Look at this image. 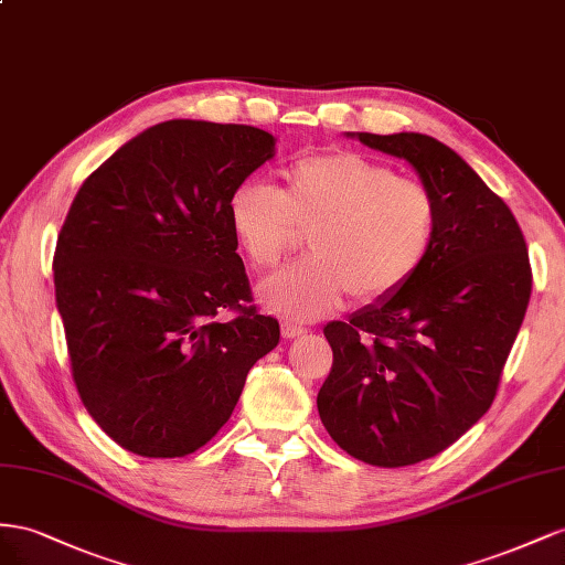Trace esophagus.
I'll return each instance as SVG.
<instances>
[{"label":"esophagus","instance_id":"obj_1","mask_svg":"<svg viewBox=\"0 0 565 565\" xmlns=\"http://www.w3.org/2000/svg\"><path fill=\"white\" fill-rule=\"evenodd\" d=\"M305 333H308V329L296 324V321H288V319L281 321V335L286 338V341H294V338H300Z\"/></svg>","mask_w":565,"mask_h":565}]
</instances>
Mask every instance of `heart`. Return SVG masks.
Wrapping results in <instances>:
<instances>
[{"instance_id":"heart-1","label":"heart","mask_w":565,"mask_h":565,"mask_svg":"<svg viewBox=\"0 0 565 565\" xmlns=\"http://www.w3.org/2000/svg\"><path fill=\"white\" fill-rule=\"evenodd\" d=\"M230 230L246 263L277 267L310 234V260L263 281L260 300L296 319H319L352 294L388 298L422 269L438 230V199L414 177L354 151L305 156L279 191L248 180L230 196Z\"/></svg>"}]
</instances>
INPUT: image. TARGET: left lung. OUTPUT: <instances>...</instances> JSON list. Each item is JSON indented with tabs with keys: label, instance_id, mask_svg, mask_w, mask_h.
Masks as SVG:
<instances>
[{
	"label": "left lung",
	"instance_id": "8db88e82",
	"mask_svg": "<svg viewBox=\"0 0 565 565\" xmlns=\"http://www.w3.org/2000/svg\"><path fill=\"white\" fill-rule=\"evenodd\" d=\"M345 135L407 160L438 199L422 269L324 327L333 366L317 395L321 424L350 457L397 469L440 455L490 409L533 271L509 205L457 151L418 132Z\"/></svg>",
	"mask_w": 565,
	"mask_h": 565
}]
</instances>
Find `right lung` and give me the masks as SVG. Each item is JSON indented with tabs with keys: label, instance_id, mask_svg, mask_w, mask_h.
Returning a JSON list of instances; mask_svg holds the SVG:
<instances>
[{
	"label": "right lung",
	"instance_id": "right-lung-1",
	"mask_svg": "<svg viewBox=\"0 0 565 565\" xmlns=\"http://www.w3.org/2000/svg\"><path fill=\"white\" fill-rule=\"evenodd\" d=\"M274 143L250 125L166 120L77 191L56 241V308L83 405L127 452H196L279 343V321L248 305L227 213ZM222 309L237 317L220 322Z\"/></svg>",
	"mask_w": 565,
	"mask_h": 565
}]
</instances>
